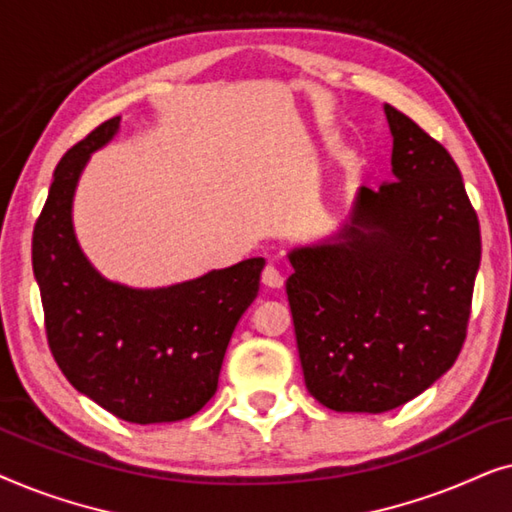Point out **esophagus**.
Masks as SVG:
<instances>
[{"label": "esophagus", "mask_w": 512, "mask_h": 512, "mask_svg": "<svg viewBox=\"0 0 512 512\" xmlns=\"http://www.w3.org/2000/svg\"><path fill=\"white\" fill-rule=\"evenodd\" d=\"M261 282H263V286H268V289H282V286H284V275L275 268V265H265V270H263V275H261Z\"/></svg>", "instance_id": "obj_1"}]
</instances>
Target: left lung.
Segmentation results:
<instances>
[{
	"mask_svg": "<svg viewBox=\"0 0 512 512\" xmlns=\"http://www.w3.org/2000/svg\"><path fill=\"white\" fill-rule=\"evenodd\" d=\"M394 181L356 193L331 242L289 251L305 387L335 412H377L429 389L464 347L480 223L443 144L384 104Z\"/></svg>",
	"mask_w": 512,
	"mask_h": 512,
	"instance_id": "8db88e82",
	"label": "left lung"
}]
</instances>
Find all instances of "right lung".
<instances>
[{
  "mask_svg": "<svg viewBox=\"0 0 512 512\" xmlns=\"http://www.w3.org/2000/svg\"><path fill=\"white\" fill-rule=\"evenodd\" d=\"M109 118L55 167L32 235L48 347L69 384L132 424L179 422L214 396L230 335L254 303L263 258L163 289L97 272L76 242L72 200L90 153L118 132Z\"/></svg>",
  "mask_w": 512,
  "mask_h": 512,
  "instance_id": "1",
  "label": "right lung"
}]
</instances>
